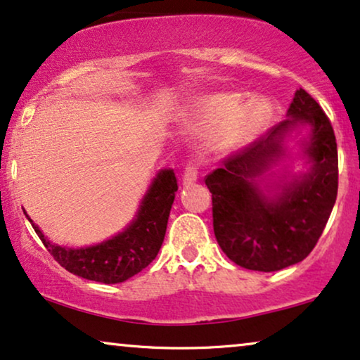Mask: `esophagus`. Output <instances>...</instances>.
<instances>
[{
  "mask_svg": "<svg viewBox=\"0 0 360 360\" xmlns=\"http://www.w3.org/2000/svg\"><path fill=\"white\" fill-rule=\"evenodd\" d=\"M198 176H199L198 167H195L194 165H188L183 172V184L188 186V184L195 183V181H198Z\"/></svg>",
  "mask_w": 360,
  "mask_h": 360,
  "instance_id": "34e87169",
  "label": "esophagus"
}]
</instances>
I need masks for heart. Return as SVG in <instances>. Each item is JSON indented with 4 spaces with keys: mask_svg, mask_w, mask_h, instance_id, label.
I'll list each match as a JSON object with an SVG mask.
<instances>
[{
    "mask_svg": "<svg viewBox=\"0 0 360 360\" xmlns=\"http://www.w3.org/2000/svg\"><path fill=\"white\" fill-rule=\"evenodd\" d=\"M270 108L260 100L240 103L238 94H214L189 110L186 123L193 130H209V143L219 151H233L250 143L263 130Z\"/></svg>",
    "mask_w": 360,
    "mask_h": 360,
    "instance_id": "1",
    "label": "heart"
}]
</instances>
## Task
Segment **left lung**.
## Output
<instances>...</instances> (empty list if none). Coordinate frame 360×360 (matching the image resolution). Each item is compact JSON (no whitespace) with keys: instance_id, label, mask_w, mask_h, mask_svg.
Masks as SVG:
<instances>
[{"instance_id":"1","label":"left lung","mask_w":360,"mask_h":360,"mask_svg":"<svg viewBox=\"0 0 360 360\" xmlns=\"http://www.w3.org/2000/svg\"><path fill=\"white\" fill-rule=\"evenodd\" d=\"M288 118L205 176L212 193L214 233L230 260L247 270L276 271L304 260L318 243L338 195V145L319 103L296 90ZM300 126L309 171L265 184L285 154L284 140Z\"/></svg>"}]
</instances>
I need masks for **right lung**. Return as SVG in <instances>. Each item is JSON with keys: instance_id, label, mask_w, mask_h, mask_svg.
Segmentation results:
<instances>
[{"instance_id": "obj_1", "label": "right lung", "mask_w": 360, "mask_h": 360, "mask_svg": "<svg viewBox=\"0 0 360 360\" xmlns=\"http://www.w3.org/2000/svg\"><path fill=\"white\" fill-rule=\"evenodd\" d=\"M176 191L174 171L161 169L141 199L136 215L122 232L97 245L80 248L52 243L30 215L24 214L54 260L67 271L105 285L123 283L156 258L165 240Z\"/></svg>"}]
</instances>
